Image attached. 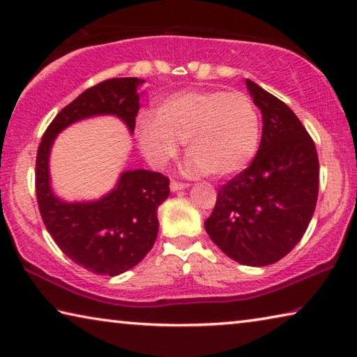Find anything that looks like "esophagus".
Returning a JSON list of instances; mask_svg holds the SVG:
<instances>
[{"label": "esophagus", "mask_w": 357, "mask_h": 357, "mask_svg": "<svg viewBox=\"0 0 357 357\" xmlns=\"http://www.w3.org/2000/svg\"><path fill=\"white\" fill-rule=\"evenodd\" d=\"M189 187V184H184V183H178V181H172L170 183V189L172 192H179V190H184Z\"/></svg>", "instance_id": "esophagus-1"}]
</instances>
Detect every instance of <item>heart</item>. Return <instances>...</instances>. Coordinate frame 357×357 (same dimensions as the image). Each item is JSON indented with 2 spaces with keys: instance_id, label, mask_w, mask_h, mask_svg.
<instances>
[{
  "instance_id": "b5f03b06",
  "label": "heart",
  "mask_w": 357,
  "mask_h": 357,
  "mask_svg": "<svg viewBox=\"0 0 357 357\" xmlns=\"http://www.w3.org/2000/svg\"><path fill=\"white\" fill-rule=\"evenodd\" d=\"M259 134L253 102L222 89L173 93L157 104L155 116L143 113L135 124L138 148L151 165L167 167L185 143L187 172L215 178L243 172L257 154Z\"/></svg>"
}]
</instances>
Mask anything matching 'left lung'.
<instances>
[{
    "instance_id": "1",
    "label": "left lung",
    "mask_w": 357,
    "mask_h": 357,
    "mask_svg": "<svg viewBox=\"0 0 357 357\" xmlns=\"http://www.w3.org/2000/svg\"><path fill=\"white\" fill-rule=\"evenodd\" d=\"M245 86L263 114V135L249 168L222 185L204 222L234 261L268 266L288 255L315 213L319 164L315 143L291 108L255 82Z\"/></svg>"
}]
</instances>
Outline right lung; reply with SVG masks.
<instances>
[{"label": "right lung", "mask_w": 357, "mask_h": 357, "mask_svg": "<svg viewBox=\"0 0 357 357\" xmlns=\"http://www.w3.org/2000/svg\"><path fill=\"white\" fill-rule=\"evenodd\" d=\"M143 83L137 77L110 78L83 91L56 114L38 149L36 195L47 231L66 257L99 275L123 274L153 249L157 208L170 195V181L155 172L126 170L99 200L66 202L52 187V146L70 124L104 114L119 118L134 134Z\"/></svg>", "instance_id": "right-lung-1"}]
</instances>
